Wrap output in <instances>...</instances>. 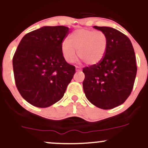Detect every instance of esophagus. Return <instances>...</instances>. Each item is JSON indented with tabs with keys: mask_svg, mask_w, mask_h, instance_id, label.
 Returning a JSON list of instances; mask_svg holds the SVG:
<instances>
[{
	"mask_svg": "<svg viewBox=\"0 0 148 148\" xmlns=\"http://www.w3.org/2000/svg\"><path fill=\"white\" fill-rule=\"evenodd\" d=\"M81 70V67H79V66H76V72H80Z\"/></svg>",
	"mask_w": 148,
	"mask_h": 148,
	"instance_id": "34e87169",
	"label": "esophagus"
}]
</instances>
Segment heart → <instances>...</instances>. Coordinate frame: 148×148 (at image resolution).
<instances>
[{"label": "heart", "mask_w": 148, "mask_h": 148, "mask_svg": "<svg viewBox=\"0 0 148 148\" xmlns=\"http://www.w3.org/2000/svg\"><path fill=\"white\" fill-rule=\"evenodd\" d=\"M68 41L61 44V51L64 60L69 63L78 56L89 65H95L102 60L108 45L106 35L101 31L80 28L69 35Z\"/></svg>", "instance_id": "1"}]
</instances>
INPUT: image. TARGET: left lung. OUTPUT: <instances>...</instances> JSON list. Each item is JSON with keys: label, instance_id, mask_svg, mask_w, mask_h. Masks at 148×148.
Listing matches in <instances>:
<instances>
[{"label": "left lung", "instance_id": "1", "mask_svg": "<svg viewBox=\"0 0 148 148\" xmlns=\"http://www.w3.org/2000/svg\"><path fill=\"white\" fill-rule=\"evenodd\" d=\"M106 35L108 45L101 62L83 69L86 98L101 109L121 105L130 95L136 76L135 53L125 34L110 27L95 25Z\"/></svg>", "mask_w": 148, "mask_h": 148}]
</instances>
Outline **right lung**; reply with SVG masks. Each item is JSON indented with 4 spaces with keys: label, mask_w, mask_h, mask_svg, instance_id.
<instances>
[{
    "label": "right lung",
    "mask_w": 148,
    "mask_h": 148,
    "mask_svg": "<svg viewBox=\"0 0 148 148\" xmlns=\"http://www.w3.org/2000/svg\"><path fill=\"white\" fill-rule=\"evenodd\" d=\"M63 25L44 26L27 33L13 56L15 84L22 97L39 108L60 100L75 74L67 63L61 44L69 34Z\"/></svg>",
    "instance_id": "right-lung-1"
}]
</instances>
